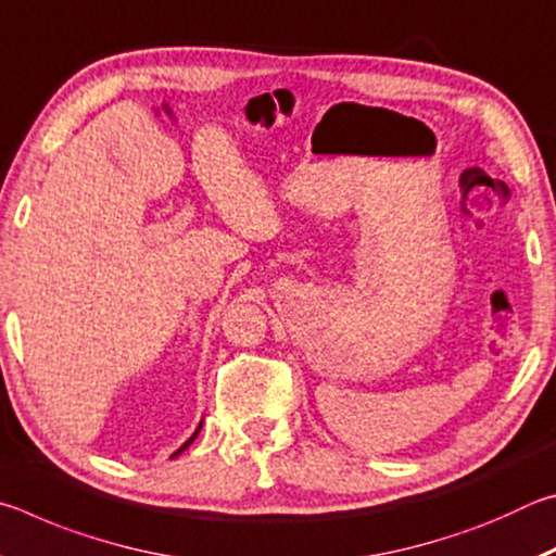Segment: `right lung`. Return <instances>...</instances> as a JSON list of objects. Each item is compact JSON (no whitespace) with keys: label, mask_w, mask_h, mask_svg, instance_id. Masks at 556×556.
<instances>
[{"label":"right lung","mask_w":556,"mask_h":556,"mask_svg":"<svg viewBox=\"0 0 556 556\" xmlns=\"http://www.w3.org/2000/svg\"><path fill=\"white\" fill-rule=\"evenodd\" d=\"M201 425H203V421H201ZM201 425H199V429H195V431H193V437H191V439H188V441H186V444H184V446H181V448H178V451H176V454H174V456H178V454H181V451H184V448H186V446H188V444H191V441H193V439H195V437H199V431H201ZM174 456H172V458H174Z\"/></svg>","instance_id":"obj_1"}]
</instances>
